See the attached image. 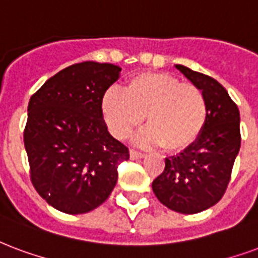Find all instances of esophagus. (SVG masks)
I'll return each mask as SVG.
<instances>
[{
  "label": "esophagus",
  "instance_id": "obj_1",
  "mask_svg": "<svg viewBox=\"0 0 258 258\" xmlns=\"http://www.w3.org/2000/svg\"><path fill=\"white\" fill-rule=\"evenodd\" d=\"M130 157L133 160H138V158H144L145 154L142 152H138V150H130Z\"/></svg>",
  "mask_w": 258,
  "mask_h": 258
}]
</instances>
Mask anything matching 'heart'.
Here are the masks:
<instances>
[{
  "mask_svg": "<svg viewBox=\"0 0 258 258\" xmlns=\"http://www.w3.org/2000/svg\"><path fill=\"white\" fill-rule=\"evenodd\" d=\"M105 123L114 138L124 141L146 120L148 127L137 137L142 146H164L180 152L191 146L205 127V95L192 83H182L164 72L133 76L123 93L109 90L101 101Z\"/></svg>",
  "mask_w": 258,
  "mask_h": 258,
  "instance_id": "heart-1",
  "label": "heart"
}]
</instances>
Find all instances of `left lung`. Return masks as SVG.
Returning a JSON list of instances; mask_svg holds the SVG:
<instances>
[{
    "instance_id": "left-lung-1",
    "label": "left lung",
    "mask_w": 258,
    "mask_h": 258,
    "mask_svg": "<svg viewBox=\"0 0 258 258\" xmlns=\"http://www.w3.org/2000/svg\"><path fill=\"white\" fill-rule=\"evenodd\" d=\"M175 68L205 95L207 123L191 146L165 158V168L152 188L171 211L192 215L213 207L226 191L241 148V117L235 102L216 79L179 64Z\"/></svg>"
}]
</instances>
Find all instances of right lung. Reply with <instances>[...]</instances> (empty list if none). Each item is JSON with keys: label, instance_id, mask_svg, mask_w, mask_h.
<instances>
[{"label": "right lung", "instance_id": "obj_1", "mask_svg": "<svg viewBox=\"0 0 258 258\" xmlns=\"http://www.w3.org/2000/svg\"><path fill=\"white\" fill-rule=\"evenodd\" d=\"M121 68L83 61L47 79L28 102L24 146L31 182L57 211L79 215L106 201L128 149L108 131L105 91Z\"/></svg>", "mask_w": 258, "mask_h": 258}]
</instances>
